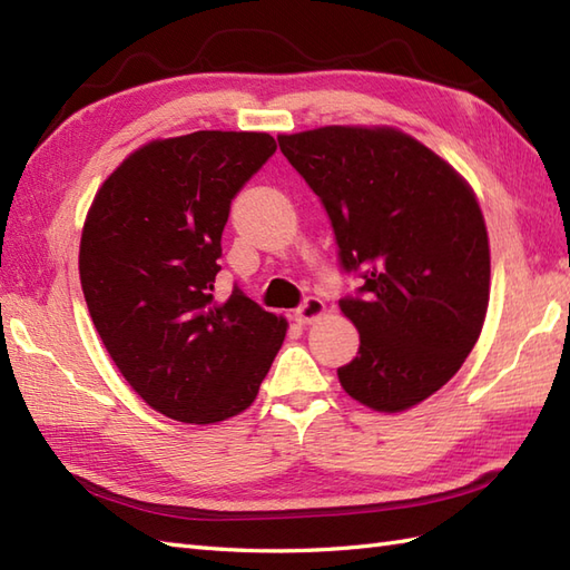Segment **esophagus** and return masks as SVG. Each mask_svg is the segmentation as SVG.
<instances>
[{
    "label": "esophagus",
    "mask_w": 570,
    "mask_h": 570,
    "mask_svg": "<svg viewBox=\"0 0 570 570\" xmlns=\"http://www.w3.org/2000/svg\"><path fill=\"white\" fill-rule=\"evenodd\" d=\"M323 311H325V304L321 298H316V296H308L304 304H301L298 308H296V313H294V318L301 323V325H306V323H311V321H316L318 316H323Z\"/></svg>",
    "instance_id": "esophagus-1"
}]
</instances>
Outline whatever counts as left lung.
<instances>
[{
	"label": "left lung",
	"mask_w": 570,
	"mask_h": 570,
	"mask_svg": "<svg viewBox=\"0 0 570 570\" xmlns=\"http://www.w3.org/2000/svg\"><path fill=\"white\" fill-rule=\"evenodd\" d=\"M278 147L331 217L337 264L362 286L337 304L360 350L343 390L404 411L453 377L478 343L490 301L480 205L441 156L396 129L321 127Z\"/></svg>",
	"instance_id": "obj_1"
}]
</instances>
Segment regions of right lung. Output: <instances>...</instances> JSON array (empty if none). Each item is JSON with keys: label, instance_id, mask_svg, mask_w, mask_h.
Returning a JSON list of instances; mask_svg holds the SVG:
<instances>
[{"label": "right lung", "instance_id": "obj_1", "mask_svg": "<svg viewBox=\"0 0 570 570\" xmlns=\"http://www.w3.org/2000/svg\"><path fill=\"white\" fill-rule=\"evenodd\" d=\"M274 151L264 131L151 141L92 200L80 239L85 304L131 390L168 419L245 411L284 343L286 321L239 286L225 304L213 296L229 205Z\"/></svg>", "mask_w": 570, "mask_h": 570}]
</instances>
